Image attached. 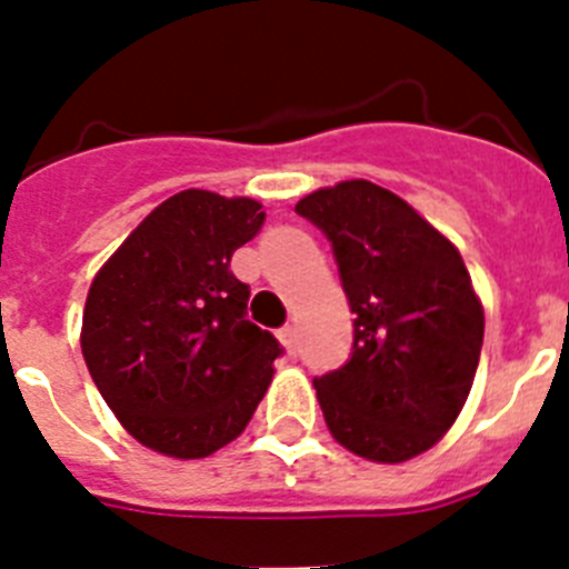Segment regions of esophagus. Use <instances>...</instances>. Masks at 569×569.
I'll return each instance as SVG.
<instances>
[{
    "mask_svg": "<svg viewBox=\"0 0 569 569\" xmlns=\"http://www.w3.org/2000/svg\"><path fill=\"white\" fill-rule=\"evenodd\" d=\"M279 339H281V345H284V350H288V353H296V328H293V325L281 328Z\"/></svg>",
    "mask_w": 569,
    "mask_h": 569,
    "instance_id": "1",
    "label": "esophagus"
}]
</instances>
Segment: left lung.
Instances as JSON below:
<instances>
[{
  "instance_id": "obj_1",
  "label": "left lung",
  "mask_w": 569,
  "mask_h": 569,
  "mask_svg": "<svg viewBox=\"0 0 569 569\" xmlns=\"http://www.w3.org/2000/svg\"><path fill=\"white\" fill-rule=\"evenodd\" d=\"M333 244L353 319V353L313 379L328 430L379 465L425 453L470 396L485 310L461 253L405 199L367 179L296 204Z\"/></svg>"
}]
</instances>
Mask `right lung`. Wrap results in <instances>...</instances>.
I'll use <instances>...</instances> for the list:
<instances>
[{
  "label": "right lung",
  "mask_w": 569,
  "mask_h": 569,
  "mask_svg": "<svg viewBox=\"0 0 569 569\" xmlns=\"http://www.w3.org/2000/svg\"><path fill=\"white\" fill-rule=\"evenodd\" d=\"M264 224L253 199L170 196L122 241L88 290L82 356L139 445L204 459L248 427L281 356L248 319L230 256Z\"/></svg>",
  "instance_id": "1"
}]
</instances>
